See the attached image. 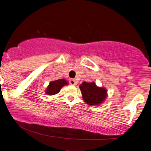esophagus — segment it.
<instances>
[{"label": "esophagus", "instance_id": "obj_1", "mask_svg": "<svg viewBox=\"0 0 151 151\" xmlns=\"http://www.w3.org/2000/svg\"><path fill=\"white\" fill-rule=\"evenodd\" d=\"M69 83H70V84H72V85H76V84H77V82L75 80V79H72L69 80Z\"/></svg>", "mask_w": 151, "mask_h": 151}]
</instances>
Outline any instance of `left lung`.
<instances>
[{
    "mask_svg": "<svg viewBox=\"0 0 151 151\" xmlns=\"http://www.w3.org/2000/svg\"><path fill=\"white\" fill-rule=\"evenodd\" d=\"M82 98L89 105H98L105 100L107 89L104 87H97L94 82H82L79 85Z\"/></svg>",
    "mask_w": 151,
    "mask_h": 151,
    "instance_id": "1",
    "label": "left lung"
}]
</instances>
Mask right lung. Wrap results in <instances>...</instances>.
<instances>
[{
	"mask_svg": "<svg viewBox=\"0 0 151 151\" xmlns=\"http://www.w3.org/2000/svg\"><path fill=\"white\" fill-rule=\"evenodd\" d=\"M67 84H68V82L64 79L53 81L49 83V86L46 88V93L49 95H54V94L59 93L62 87Z\"/></svg>",
	"mask_w": 151,
	"mask_h": 151,
	"instance_id": "add662e5",
	"label": "right lung"
}]
</instances>
